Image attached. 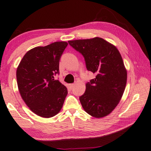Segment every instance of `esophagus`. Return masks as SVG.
Listing matches in <instances>:
<instances>
[{"mask_svg": "<svg viewBox=\"0 0 151 151\" xmlns=\"http://www.w3.org/2000/svg\"><path fill=\"white\" fill-rule=\"evenodd\" d=\"M74 87H75V84H74V83H72V84L69 85V87H70V89H72Z\"/></svg>", "mask_w": 151, "mask_h": 151, "instance_id": "obj_1", "label": "esophagus"}]
</instances>
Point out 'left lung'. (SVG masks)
<instances>
[{"mask_svg": "<svg viewBox=\"0 0 151 151\" xmlns=\"http://www.w3.org/2000/svg\"><path fill=\"white\" fill-rule=\"evenodd\" d=\"M68 44L83 55L87 70L97 75L86 83L85 92L79 97L83 109L95 118L107 116L119 104L127 81L120 53L101 37L72 40Z\"/></svg>", "mask_w": 151, "mask_h": 151, "instance_id": "left-lung-1", "label": "left lung"}]
</instances>
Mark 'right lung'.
<instances>
[{
    "label": "right lung",
    "mask_w": 151,
    "mask_h": 151,
    "mask_svg": "<svg viewBox=\"0 0 151 151\" xmlns=\"http://www.w3.org/2000/svg\"><path fill=\"white\" fill-rule=\"evenodd\" d=\"M67 45L66 42H56L35 47L25 54L17 69L21 97L33 113L42 118L58 114L68 94L65 86L54 79Z\"/></svg>",
    "instance_id": "obj_1"
}]
</instances>
